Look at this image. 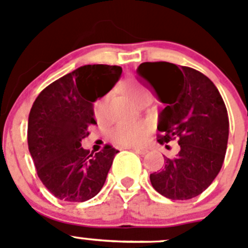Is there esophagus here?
<instances>
[{"mask_svg": "<svg viewBox=\"0 0 248 248\" xmlns=\"http://www.w3.org/2000/svg\"><path fill=\"white\" fill-rule=\"evenodd\" d=\"M129 149L134 151V153H137V154H139V155H145L146 153H148V150H146V149H144V148H129Z\"/></svg>", "mask_w": 248, "mask_h": 248, "instance_id": "1", "label": "esophagus"}]
</instances>
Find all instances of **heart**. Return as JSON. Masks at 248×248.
Instances as JSON below:
<instances>
[{
	"instance_id": "obj_1",
	"label": "heart",
	"mask_w": 248,
	"mask_h": 248,
	"mask_svg": "<svg viewBox=\"0 0 248 248\" xmlns=\"http://www.w3.org/2000/svg\"><path fill=\"white\" fill-rule=\"evenodd\" d=\"M126 94L130 97L131 100L138 103L143 98L148 97V93L144 91L140 85L134 82H129L124 85ZM108 102V95L100 98L95 104H94V115L97 118L104 117L105 107ZM148 134V125L143 122L135 123H119L114 126L109 133V137L114 143L119 144L123 146H135L139 145L144 141Z\"/></svg>"
}]
</instances>
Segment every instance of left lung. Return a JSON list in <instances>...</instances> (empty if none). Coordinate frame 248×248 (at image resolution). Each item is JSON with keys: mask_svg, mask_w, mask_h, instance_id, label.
Returning a JSON list of instances; mask_svg holds the SVG:
<instances>
[{"mask_svg": "<svg viewBox=\"0 0 248 248\" xmlns=\"http://www.w3.org/2000/svg\"><path fill=\"white\" fill-rule=\"evenodd\" d=\"M138 77L165 104L160 111L159 144L177 140L180 150L165 168L150 174L151 185L171 200L205 191L222 168L229 140V114L220 92L206 76L169 62H145Z\"/></svg>", "mask_w": 248, "mask_h": 248, "instance_id": "obj_1", "label": "left lung"}]
</instances>
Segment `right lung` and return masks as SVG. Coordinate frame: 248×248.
<instances>
[{
    "label": "right lung",
    "mask_w": 248,
    "mask_h": 248,
    "mask_svg": "<svg viewBox=\"0 0 248 248\" xmlns=\"http://www.w3.org/2000/svg\"><path fill=\"white\" fill-rule=\"evenodd\" d=\"M122 72L118 65H82L46 87L32 105L28 149L38 177L59 200H89L107 180L119 151L105 145L88 154L80 141L95 124L93 103L111 91Z\"/></svg>",
    "instance_id": "add662e5"
}]
</instances>
